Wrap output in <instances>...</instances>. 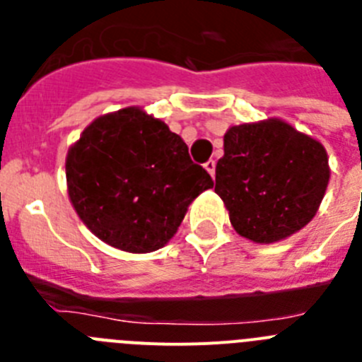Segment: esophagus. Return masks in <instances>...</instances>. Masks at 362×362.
<instances>
[{"instance_id": "1", "label": "esophagus", "mask_w": 362, "mask_h": 362, "mask_svg": "<svg viewBox=\"0 0 362 362\" xmlns=\"http://www.w3.org/2000/svg\"><path fill=\"white\" fill-rule=\"evenodd\" d=\"M204 170L209 172L210 175H216V161H214V159H210V161H206L204 163Z\"/></svg>"}]
</instances>
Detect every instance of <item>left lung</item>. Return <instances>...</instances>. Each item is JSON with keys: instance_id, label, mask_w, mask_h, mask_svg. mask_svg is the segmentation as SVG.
<instances>
[{"instance_id": "1", "label": "left lung", "mask_w": 362, "mask_h": 362, "mask_svg": "<svg viewBox=\"0 0 362 362\" xmlns=\"http://www.w3.org/2000/svg\"><path fill=\"white\" fill-rule=\"evenodd\" d=\"M216 166V194L233 230L270 245L305 228L330 181L321 141L277 117L230 127Z\"/></svg>"}]
</instances>
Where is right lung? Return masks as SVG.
I'll return each mask as SVG.
<instances>
[{
    "mask_svg": "<svg viewBox=\"0 0 362 362\" xmlns=\"http://www.w3.org/2000/svg\"><path fill=\"white\" fill-rule=\"evenodd\" d=\"M65 172L69 199L86 228L130 254L163 248L192 201L214 187L187 143L141 107L95 117L69 148Z\"/></svg>",
    "mask_w": 362,
    "mask_h": 362,
    "instance_id": "right-lung-1",
    "label": "right lung"
}]
</instances>
